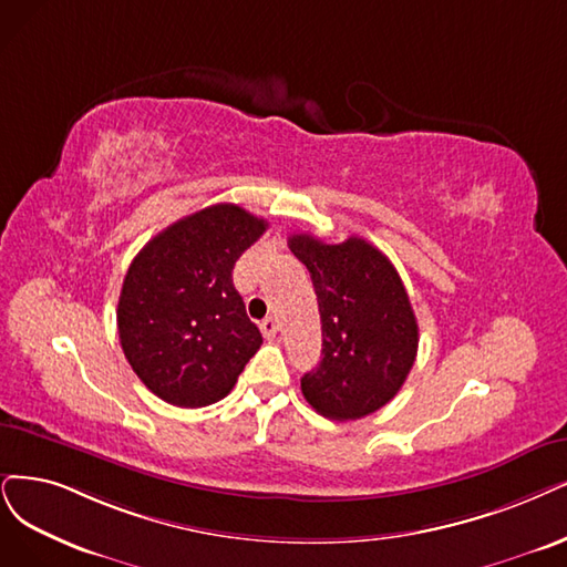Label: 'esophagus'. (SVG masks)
<instances>
[{"mask_svg": "<svg viewBox=\"0 0 567 567\" xmlns=\"http://www.w3.org/2000/svg\"><path fill=\"white\" fill-rule=\"evenodd\" d=\"M259 329H261V333H264V339H276L278 322H276V318H266V320H261Z\"/></svg>", "mask_w": 567, "mask_h": 567, "instance_id": "1", "label": "esophagus"}]
</instances>
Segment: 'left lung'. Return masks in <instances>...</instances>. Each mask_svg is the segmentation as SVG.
I'll return each mask as SVG.
<instances>
[{
    "label": "left lung",
    "instance_id": "left-lung-1",
    "mask_svg": "<svg viewBox=\"0 0 567 567\" xmlns=\"http://www.w3.org/2000/svg\"><path fill=\"white\" fill-rule=\"evenodd\" d=\"M318 295L322 360L301 379L306 402L333 421H358L400 392L415 362L417 322L400 272L364 238L329 245L289 238Z\"/></svg>",
    "mask_w": 567,
    "mask_h": 567
}]
</instances>
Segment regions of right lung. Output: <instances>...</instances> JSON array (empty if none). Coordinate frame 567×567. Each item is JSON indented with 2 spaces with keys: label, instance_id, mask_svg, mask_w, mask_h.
I'll return each mask as SVG.
<instances>
[{
  "label": "right lung",
  "instance_id": "right-lung-1",
  "mask_svg": "<svg viewBox=\"0 0 567 567\" xmlns=\"http://www.w3.org/2000/svg\"><path fill=\"white\" fill-rule=\"evenodd\" d=\"M268 221L234 203L167 226L133 259L116 324L125 360L163 402L215 404L261 346L234 287V266Z\"/></svg>",
  "mask_w": 567,
  "mask_h": 567
}]
</instances>
